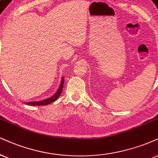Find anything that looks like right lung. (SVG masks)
Returning a JSON list of instances; mask_svg holds the SVG:
<instances>
[{
    "label": "right lung",
    "instance_id": "right-lung-1",
    "mask_svg": "<svg viewBox=\"0 0 158 158\" xmlns=\"http://www.w3.org/2000/svg\"><path fill=\"white\" fill-rule=\"evenodd\" d=\"M64 83V77L61 78V82L60 83L59 87H58V90L52 96H51L49 98H47L45 100H40V101H36V102H24L26 105L28 106H47V105L50 104V103L53 102L54 101H56L57 99L59 97L60 95L61 94L62 89H63V85Z\"/></svg>",
    "mask_w": 158,
    "mask_h": 158
}]
</instances>
